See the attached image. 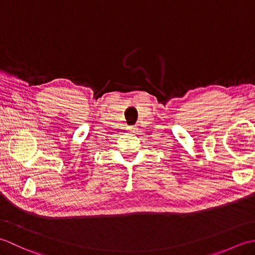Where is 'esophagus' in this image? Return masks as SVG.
Returning <instances> with one entry per match:
<instances>
[{
	"mask_svg": "<svg viewBox=\"0 0 255 255\" xmlns=\"http://www.w3.org/2000/svg\"><path fill=\"white\" fill-rule=\"evenodd\" d=\"M129 130L136 131V130H138V128H137V126H130V127H129Z\"/></svg>",
	"mask_w": 255,
	"mask_h": 255,
	"instance_id": "34e87169",
	"label": "esophagus"
}]
</instances>
